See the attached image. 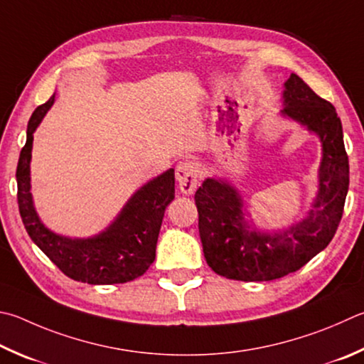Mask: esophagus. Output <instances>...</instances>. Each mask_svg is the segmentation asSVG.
<instances>
[{
  "label": "esophagus",
  "instance_id": "1",
  "mask_svg": "<svg viewBox=\"0 0 364 364\" xmlns=\"http://www.w3.org/2000/svg\"><path fill=\"white\" fill-rule=\"evenodd\" d=\"M176 181L183 194H193L200 183V168L193 161H183L176 167Z\"/></svg>",
  "mask_w": 364,
  "mask_h": 364
}]
</instances>
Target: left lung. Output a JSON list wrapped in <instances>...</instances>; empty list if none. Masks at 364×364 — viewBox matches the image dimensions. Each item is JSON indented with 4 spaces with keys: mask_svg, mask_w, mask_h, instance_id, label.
Instances as JSON below:
<instances>
[{
    "mask_svg": "<svg viewBox=\"0 0 364 364\" xmlns=\"http://www.w3.org/2000/svg\"><path fill=\"white\" fill-rule=\"evenodd\" d=\"M283 105V116L320 136L318 194L306 220L282 232L266 234L250 229L235 188L207 178L194 196L199 234L207 264L226 279L269 282L296 272L328 247L341 223L348 191V156L336 108L294 73L285 82Z\"/></svg>",
    "mask_w": 364,
    "mask_h": 364,
    "instance_id": "obj_1",
    "label": "left lung"
}]
</instances>
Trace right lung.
Returning a JSON list of instances; mask_svg holds the SVG:
<instances>
[{
  "label": "right lung",
  "instance_id": "add662e5",
  "mask_svg": "<svg viewBox=\"0 0 364 364\" xmlns=\"http://www.w3.org/2000/svg\"><path fill=\"white\" fill-rule=\"evenodd\" d=\"M55 95L35 109L26 127V143L17 164V202L23 226L39 250L70 277L89 285H114L135 280L154 262L157 237L167 205L175 199V170L144 184L125 203L107 230L89 239L57 235L44 226L30 193L33 132L48 113Z\"/></svg>",
  "mask_w": 364,
  "mask_h": 364
}]
</instances>
